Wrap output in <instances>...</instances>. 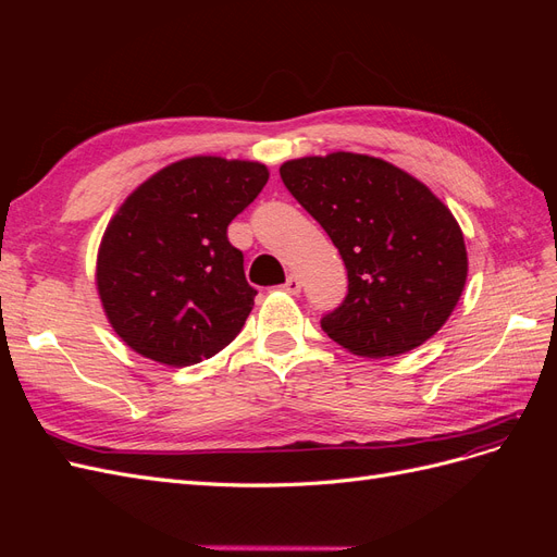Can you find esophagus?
<instances>
[{
    "instance_id": "esophagus-1",
    "label": "esophagus",
    "mask_w": 557,
    "mask_h": 557,
    "mask_svg": "<svg viewBox=\"0 0 557 557\" xmlns=\"http://www.w3.org/2000/svg\"><path fill=\"white\" fill-rule=\"evenodd\" d=\"M283 290L288 293V295H299V290H301V281H299L295 274H290V276H288V281L283 283Z\"/></svg>"
}]
</instances>
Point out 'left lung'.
<instances>
[{"instance_id": "obj_1", "label": "left lung", "mask_w": 557, "mask_h": 557, "mask_svg": "<svg viewBox=\"0 0 557 557\" xmlns=\"http://www.w3.org/2000/svg\"><path fill=\"white\" fill-rule=\"evenodd\" d=\"M281 178L346 264L348 295L320 323L332 342L383 360L444 327L467 283V246L455 215L423 181L348 150L283 162Z\"/></svg>"}]
</instances>
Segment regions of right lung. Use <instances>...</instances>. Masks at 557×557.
<instances>
[{"mask_svg": "<svg viewBox=\"0 0 557 557\" xmlns=\"http://www.w3.org/2000/svg\"><path fill=\"white\" fill-rule=\"evenodd\" d=\"M269 178L267 164L193 156L134 188L99 242L95 285L113 332L139 356L190 367L221 352L256 290L227 225Z\"/></svg>", "mask_w": 557, "mask_h": 557, "instance_id": "obj_1", "label": "right lung"}]
</instances>
